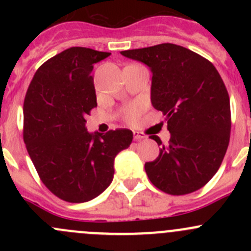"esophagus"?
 I'll list each match as a JSON object with an SVG mask.
<instances>
[{"label":"esophagus","mask_w":251,"mask_h":251,"mask_svg":"<svg viewBox=\"0 0 251 251\" xmlns=\"http://www.w3.org/2000/svg\"><path fill=\"white\" fill-rule=\"evenodd\" d=\"M133 138H135V141H141L147 138V136L143 132H140V131H133Z\"/></svg>","instance_id":"obj_1"}]
</instances>
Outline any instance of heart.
Returning <instances> with one entry per match:
<instances>
[{
    "instance_id": "b5f03b06",
    "label": "heart",
    "mask_w": 251,
    "mask_h": 251,
    "mask_svg": "<svg viewBox=\"0 0 251 251\" xmlns=\"http://www.w3.org/2000/svg\"><path fill=\"white\" fill-rule=\"evenodd\" d=\"M141 111H142L141 105H138V104L130 105V107H127L125 110H124V118H125L126 121H128V123L132 124L137 120L138 116H140V114H141Z\"/></svg>"
}]
</instances>
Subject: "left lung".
<instances>
[{
	"label": "left lung",
	"mask_w": 251,
	"mask_h": 251,
	"mask_svg": "<svg viewBox=\"0 0 251 251\" xmlns=\"http://www.w3.org/2000/svg\"><path fill=\"white\" fill-rule=\"evenodd\" d=\"M151 68V100L163 111L170 141L144 169L151 183L173 196L204 187L219 170L229 143L231 105L211 62L174 44L123 50ZM160 146L158 136H151Z\"/></svg>",
	"instance_id": "1"
}]
</instances>
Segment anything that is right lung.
<instances>
[{"mask_svg":"<svg viewBox=\"0 0 251 251\" xmlns=\"http://www.w3.org/2000/svg\"><path fill=\"white\" fill-rule=\"evenodd\" d=\"M110 53L72 47L45 62L24 100L27 153L45 186L69 203L92 201L113 181L114 159L130 147L127 128L90 133L86 115L97 107L93 64Z\"/></svg>","mask_w":251,"mask_h":251,"instance_id":"1","label":"right lung"}]
</instances>
